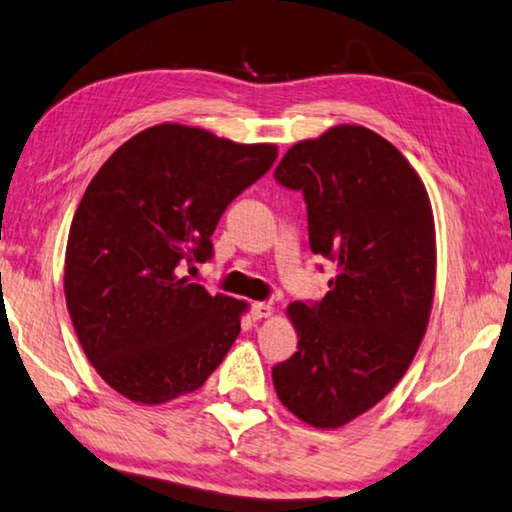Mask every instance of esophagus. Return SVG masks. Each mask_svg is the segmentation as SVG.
<instances>
[{
  "instance_id": "1",
  "label": "esophagus",
  "mask_w": 512,
  "mask_h": 512,
  "mask_svg": "<svg viewBox=\"0 0 512 512\" xmlns=\"http://www.w3.org/2000/svg\"><path fill=\"white\" fill-rule=\"evenodd\" d=\"M272 316V304L270 302H254L251 304V318L254 320H261Z\"/></svg>"
}]
</instances>
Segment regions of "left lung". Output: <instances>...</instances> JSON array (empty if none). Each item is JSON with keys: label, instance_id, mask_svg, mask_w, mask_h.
Here are the masks:
<instances>
[{"label": "left lung", "instance_id": "obj_1", "mask_svg": "<svg viewBox=\"0 0 512 512\" xmlns=\"http://www.w3.org/2000/svg\"><path fill=\"white\" fill-rule=\"evenodd\" d=\"M302 192L309 247L336 267L320 302L288 316L297 352L272 368L283 405L316 428L371 410L410 368L435 295V224L426 187L387 139L338 125L300 141L274 169Z\"/></svg>", "mask_w": 512, "mask_h": 512}]
</instances>
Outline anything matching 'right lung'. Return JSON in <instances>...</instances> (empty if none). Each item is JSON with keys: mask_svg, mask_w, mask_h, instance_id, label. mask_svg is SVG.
Segmentation results:
<instances>
[{"mask_svg": "<svg viewBox=\"0 0 512 512\" xmlns=\"http://www.w3.org/2000/svg\"><path fill=\"white\" fill-rule=\"evenodd\" d=\"M274 160L272 144L164 123L93 176L70 224L64 290L86 359L121 396L167 403L222 364L247 304L210 295L185 270L210 261L224 210Z\"/></svg>", "mask_w": 512, "mask_h": 512, "instance_id": "obj_1", "label": "right lung"}]
</instances>
